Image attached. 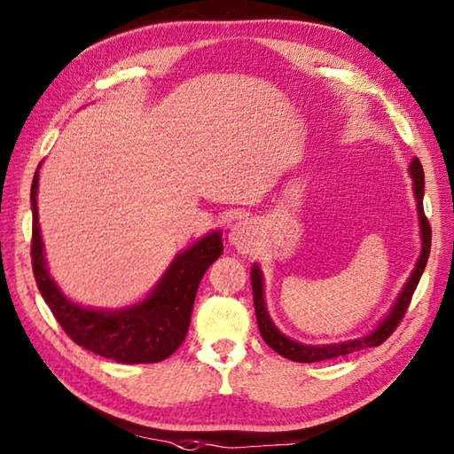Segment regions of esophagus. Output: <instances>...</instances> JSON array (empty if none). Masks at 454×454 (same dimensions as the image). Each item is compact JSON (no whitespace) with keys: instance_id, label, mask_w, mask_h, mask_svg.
<instances>
[{"instance_id":"34e87169","label":"esophagus","mask_w":454,"mask_h":454,"mask_svg":"<svg viewBox=\"0 0 454 454\" xmlns=\"http://www.w3.org/2000/svg\"><path fill=\"white\" fill-rule=\"evenodd\" d=\"M229 242L240 252H248L256 245V227L252 225V221H239V223L231 227Z\"/></svg>"}]
</instances>
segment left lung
I'll return each mask as SVG.
<instances>
[{
  "label": "left lung",
  "instance_id": "8db88e82",
  "mask_svg": "<svg viewBox=\"0 0 454 454\" xmlns=\"http://www.w3.org/2000/svg\"><path fill=\"white\" fill-rule=\"evenodd\" d=\"M411 176L414 181V196L418 202L416 206H418V217H419V235H422V252H419L416 268L412 270L411 278H408L406 285L403 286V291L399 298H396V302L393 304L391 312L381 319L380 325L375 327L370 335H364L345 342H335V345H302V342L285 337L281 331L275 327V324L271 322V317L268 314V308H265L263 279H262V271L258 268V263L252 265L250 279H252V293H254V310H256L260 335L275 352H278V355L294 362H304V364L347 356V355H352V352H358L364 348L380 347L383 340L389 339V335L396 329V325L401 324L408 306H411L412 294L419 283V278H422L424 268L429 258V248H431V227L424 214V169L418 158H414L411 163Z\"/></svg>",
  "mask_w": 454,
  "mask_h": 454
}]
</instances>
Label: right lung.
Returning <instances> with one entry per match:
<instances>
[{
  "instance_id": "add662e5",
  "label": "right lung",
  "mask_w": 454,
  "mask_h": 454,
  "mask_svg": "<svg viewBox=\"0 0 454 454\" xmlns=\"http://www.w3.org/2000/svg\"><path fill=\"white\" fill-rule=\"evenodd\" d=\"M38 169L30 189L32 271L42 298L65 333L79 347L121 364H152L171 356L189 333L198 285L209 265L223 254L221 231H214L191 248L176 254L144 301L123 310H94L79 306L61 293L48 271L38 225Z\"/></svg>"
}]
</instances>
